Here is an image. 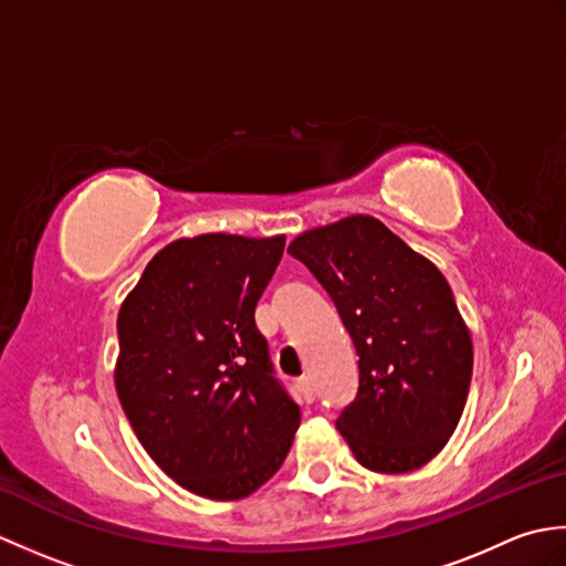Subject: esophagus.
<instances>
[{
  "label": "esophagus",
  "instance_id": "esophagus-1",
  "mask_svg": "<svg viewBox=\"0 0 566 566\" xmlns=\"http://www.w3.org/2000/svg\"><path fill=\"white\" fill-rule=\"evenodd\" d=\"M296 387H298V391H302V396L306 401H314V381H311V377H302L296 381Z\"/></svg>",
  "mask_w": 566,
  "mask_h": 566
}]
</instances>
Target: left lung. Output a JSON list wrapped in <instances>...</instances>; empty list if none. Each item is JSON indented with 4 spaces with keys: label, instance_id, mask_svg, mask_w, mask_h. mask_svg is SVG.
<instances>
[{
    "label": "left lung",
    "instance_id": "1",
    "mask_svg": "<svg viewBox=\"0 0 566 566\" xmlns=\"http://www.w3.org/2000/svg\"><path fill=\"white\" fill-rule=\"evenodd\" d=\"M290 252L331 294L359 355L357 396L335 420L357 462L381 474L428 464L460 423L474 363L448 280L367 213L298 233Z\"/></svg>",
    "mask_w": 566,
    "mask_h": 566
}]
</instances>
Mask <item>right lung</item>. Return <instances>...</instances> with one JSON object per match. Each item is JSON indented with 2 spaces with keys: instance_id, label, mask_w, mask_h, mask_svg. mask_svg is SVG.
Segmentation results:
<instances>
[{
  "instance_id": "1",
  "label": "right lung",
  "mask_w": 566,
  "mask_h": 566,
  "mask_svg": "<svg viewBox=\"0 0 566 566\" xmlns=\"http://www.w3.org/2000/svg\"><path fill=\"white\" fill-rule=\"evenodd\" d=\"M282 252L284 235L177 238L118 308V401L153 462L197 496H250L302 423L255 326Z\"/></svg>"
}]
</instances>
